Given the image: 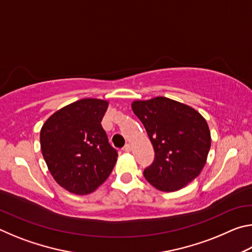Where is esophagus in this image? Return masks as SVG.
Segmentation results:
<instances>
[{
	"mask_svg": "<svg viewBox=\"0 0 252 252\" xmlns=\"http://www.w3.org/2000/svg\"><path fill=\"white\" fill-rule=\"evenodd\" d=\"M123 151H125V152H131V146H130L129 143L126 144V147L123 148Z\"/></svg>",
	"mask_w": 252,
	"mask_h": 252,
	"instance_id": "1",
	"label": "esophagus"
}]
</instances>
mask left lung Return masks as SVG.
I'll use <instances>...</instances> for the list:
<instances>
[{
  "label": "left lung",
  "instance_id": "1",
  "mask_svg": "<svg viewBox=\"0 0 252 252\" xmlns=\"http://www.w3.org/2000/svg\"><path fill=\"white\" fill-rule=\"evenodd\" d=\"M132 110L146 127L155 161L143 176L156 189H182L202 171L211 147L208 123L197 110L164 96L135 100Z\"/></svg>",
  "mask_w": 252,
  "mask_h": 252
}]
</instances>
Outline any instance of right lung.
Returning a JSON list of instances; mask_svg holds the SVG:
<instances>
[{"label": "right lung", "instance_id": "add662e5", "mask_svg": "<svg viewBox=\"0 0 252 252\" xmlns=\"http://www.w3.org/2000/svg\"><path fill=\"white\" fill-rule=\"evenodd\" d=\"M109 102L82 99L58 110L42 126L41 150L58 185L89 194L103 183L118 160L101 126Z\"/></svg>", "mask_w": 252, "mask_h": 252}]
</instances>
